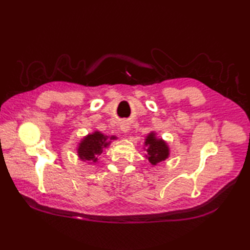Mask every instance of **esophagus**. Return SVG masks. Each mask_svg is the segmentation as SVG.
<instances>
[{"instance_id":"1","label":"esophagus","mask_w":250,"mask_h":250,"mask_svg":"<svg viewBox=\"0 0 250 250\" xmlns=\"http://www.w3.org/2000/svg\"><path fill=\"white\" fill-rule=\"evenodd\" d=\"M129 125L128 124H125V122H122V124L120 125V130L124 132V133H126V132L129 131Z\"/></svg>"}]
</instances>
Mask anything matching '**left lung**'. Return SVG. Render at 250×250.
Instances as JSON below:
<instances>
[{
	"mask_svg": "<svg viewBox=\"0 0 250 250\" xmlns=\"http://www.w3.org/2000/svg\"><path fill=\"white\" fill-rule=\"evenodd\" d=\"M145 146L147 151V159L152 166H157L159 162L164 161L168 158L169 149L166 142L162 139H157L156 133H149L145 140Z\"/></svg>",
	"mask_w": 250,
	"mask_h": 250,
	"instance_id": "8db88e82",
	"label": "left lung"
}]
</instances>
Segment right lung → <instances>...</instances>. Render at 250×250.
I'll list each match as a JSON object with an SVG mask.
<instances>
[{
    "mask_svg": "<svg viewBox=\"0 0 250 250\" xmlns=\"http://www.w3.org/2000/svg\"><path fill=\"white\" fill-rule=\"evenodd\" d=\"M114 140H116V136L104 135L99 131L88 134L78 145L77 153L79 159L88 161V163H95L98 161V157Z\"/></svg>",
    "mask_w": 250,
    "mask_h": 250,
    "instance_id": "add662e5",
    "label": "right lung"
}]
</instances>
